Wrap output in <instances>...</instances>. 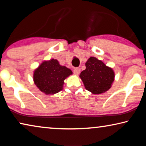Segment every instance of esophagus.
<instances>
[{"label":"esophagus","instance_id":"34e87169","mask_svg":"<svg viewBox=\"0 0 146 146\" xmlns=\"http://www.w3.org/2000/svg\"><path fill=\"white\" fill-rule=\"evenodd\" d=\"M80 73V68H75L73 70V73L76 75H78L79 73Z\"/></svg>","mask_w":146,"mask_h":146}]
</instances>
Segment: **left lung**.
I'll list each match as a JSON object with an SVG mask.
<instances>
[{
    "label": "left lung",
    "instance_id": "1",
    "mask_svg": "<svg viewBox=\"0 0 146 146\" xmlns=\"http://www.w3.org/2000/svg\"><path fill=\"white\" fill-rule=\"evenodd\" d=\"M86 70L81 72L80 77L86 90L93 94H100L111 88L115 78L111 68L92 56L86 62Z\"/></svg>",
    "mask_w": 146,
    "mask_h": 146
}]
</instances>
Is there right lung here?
Instances as JSON below:
<instances>
[{"label": "right lung", "mask_w": 146, "mask_h": 146, "mask_svg": "<svg viewBox=\"0 0 146 146\" xmlns=\"http://www.w3.org/2000/svg\"><path fill=\"white\" fill-rule=\"evenodd\" d=\"M71 74L70 69L60 66L57 60L51 59L44 62L34 71L33 80L42 92L53 95L62 90L64 80Z\"/></svg>", "instance_id": "right-lung-1"}]
</instances>
